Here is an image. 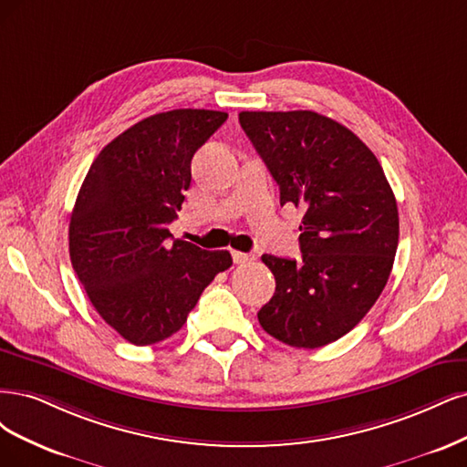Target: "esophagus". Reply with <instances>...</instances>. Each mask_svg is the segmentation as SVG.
I'll return each instance as SVG.
<instances>
[{"label":"esophagus","instance_id":"1","mask_svg":"<svg viewBox=\"0 0 467 467\" xmlns=\"http://www.w3.org/2000/svg\"><path fill=\"white\" fill-rule=\"evenodd\" d=\"M252 260H254L252 254H244V252L233 250V262H234V264H248V262H252Z\"/></svg>","mask_w":467,"mask_h":467}]
</instances>
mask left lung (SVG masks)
Here are the masks:
<instances>
[{
  "instance_id": "1",
  "label": "left lung",
  "mask_w": 467,
  "mask_h": 467,
  "mask_svg": "<svg viewBox=\"0 0 467 467\" xmlns=\"http://www.w3.org/2000/svg\"><path fill=\"white\" fill-rule=\"evenodd\" d=\"M281 205H303L300 260L264 254L275 293L258 312L269 336L298 349L343 337L384 291L400 238L394 192L379 159L336 119L312 110L240 112Z\"/></svg>"
}]
</instances>
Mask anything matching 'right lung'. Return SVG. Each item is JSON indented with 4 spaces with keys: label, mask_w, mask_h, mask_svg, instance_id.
I'll use <instances>...</instances> for the list:
<instances>
[{
    "label": "right lung",
    "mask_w": 467,
    "mask_h": 467,
    "mask_svg": "<svg viewBox=\"0 0 467 467\" xmlns=\"http://www.w3.org/2000/svg\"><path fill=\"white\" fill-rule=\"evenodd\" d=\"M229 118L178 109L119 133L88 169L69 221V258L100 318L133 345L176 334L227 250L172 238L192 182V157Z\"/></svg>",
    "instance_id": "add662e5"
}]
</instances>
